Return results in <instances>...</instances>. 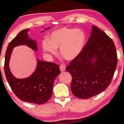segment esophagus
Segmentation results:
<instances>
[{
    "label": "esophagus",
    "mask_w": 124,
    "mask_h": 124,
    "mask_svg": "<svg viewBox=\"0 0 124 124\" xmlns=\"http://www.w3.org/2000/svg\"><path fill=\"white\" fill-rule=\"evenodd\" d=\"M59 68H60V70L61 71H64L66 69V66H65L64 64H62V65H60L59 66Z\"/></svg>",
    "instance_id": "34e87169"
}]
</instances>
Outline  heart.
<instances>
[{
	"instance_id": "1",
	"label": "heart",
	"mask_w": 124,
	"mask_h": 124,
	"mask_svg": "<svg viewBox=\"0 0 124 124\" xmlns=\"http://www.w3.org/2000/svg\"><path fill=\"white\" fill-rule=\"evenodd\" d=\"M85 33L82 30L62 27L53 31L49 36L48 41H43L45 51L56 53V48H60V54L67 60H72L78 56L86 44Z\"/></svg>"
}]
</instances>
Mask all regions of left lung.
<instances>
[{
	"label": "left lung",
	"instance_id": "left-lung-1",
	"mask_svg": "<svg viewBox=\"0 0 124 124\" xmlns=\"http://www.w3.org/2000/svg\"><path fill=\"white\" fill-rule=\"evenodd\" d=\"M92 28L91 35L83 50L66 69L72 77L71 92L80 99H88L106 90L117 65L113 40L95 26Z\"/></svg>",
	"mask_w": 124,
	"mask_h": 124
}]
</instances>
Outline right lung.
Returning <instances> with one entry per match:
<instances>
[{
	"mask_svg": "<svg viewBox=\"0 0 124 124\" xmlns=\"http://www.w3.org/2000/svg\"><path fill=\"white\" fill-rule=\"evenodd\" d=\"M28 31V29L21 31L8 44L5 54L4 73L9 85L18 98L25 102L41 105L51 97L54 82L61 71L57 64L38 59L36 69L31 76L23 79L13 76L8 66L13 48L25 44L34 50L38 49L36 42L29 39Z\"/></svg>",
	"mask_w": 124,
	"mask_h": 124,
	"instance_id": "1",
	"label": "right lung"
}]
</instances>
